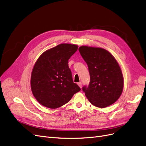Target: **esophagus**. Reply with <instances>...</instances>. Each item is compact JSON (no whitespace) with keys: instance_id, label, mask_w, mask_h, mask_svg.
<instances>
[{"instance_id":"34e87169","label":"esophagus","mask_w":146,"mask_h":146,"mask_svg":"<svg viewBox=\"0 0 146 146\" xmlns=\"http://www.w3.org/2000/svg\"><path fill=\"white\" fill-rule=\"evenodd\" d=\"M78 85H79V87L80 88H82V82H78Z\"/></svg>"}]
</instances>
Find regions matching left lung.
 <instances>
[{"label":"left lung","mask_w":146,"mask_h":146,"mask_svg":"<svg viewBox=\"0 0 146 146\" xmlns=\"http://www.w3.org/2000/svg\"><path fill=\"white\" fill-rule=\"evenodd\" d=\"M79 51L88 65L90 82L82 90L90 103L106 108L115 102L123 89V77L116 59L104 48L81 46Z\"/></svg>","instance_id":"left-lung-1"}]
</instances>
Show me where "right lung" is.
Returning a JSON list of instances; mask_svg holds the SVG:
<instances>
[{
  "label": "right lung",
  "mask_w": 146,
  "mask_h": 146,
  "mask_svg": "<svg viewBox=\"0 0 146 146\" xmlns=\"http://www.w3.org/2000/svg\"><path fill=\"white\" fill-rule=\"evenodd\" d=\"M78 46L61 44L43 53L37 59L31 78L32 92L40 104L55 109L67 104L80 90L73 82L68 62Z\"/></svg>",
  "instance_id": "1"
}]
</instances>
